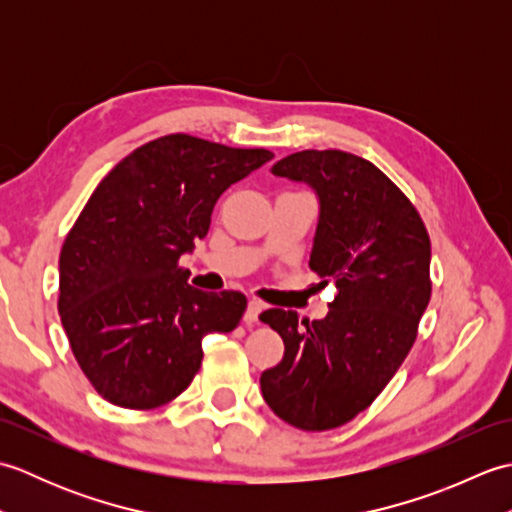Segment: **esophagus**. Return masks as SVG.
Returning <instances> with one entry per match:
<instances>
[{
  "label": "esophagus",
  "mask_w": 512,
  "mask_h": 512,
  "mask_svg": "<svg viewBox=\"0 0 512 512\" xmlns=\"http://www.w3.org/2000/svg\"><path fill=\"white\" fill-rule=\"evenodd\" d=\"M262 310H264V303H262V301L250 299V301H248V308H246V314H244V323H246V325L259 323V314H262Z\"/></svg>",
  "instance_id": "esophagus-1"
}]
</instances>
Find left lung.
<instances>
[{"label":"left lung","mask_w":512,"mask_h":512,"mask_svg":"<svg viewBox=\"0 0 512 512\" xmlns=\"http://www.w3.org/2000/svg\"><path fill=\"white\" fill-rule=\"evenodd\" d=\"M273 173L317 191L310 268L336 297L312 323L281 308L259 314L286 345L259 385L281 420L328 431L372 405L407 358L431 299V242L416 206L365 158L306 149Z\"/></svg>","instance_id":"obj_1"}]
</instances>
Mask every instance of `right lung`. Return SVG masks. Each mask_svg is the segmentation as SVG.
<instances>
[{
  "label": "right lung",
  "instance_id": "right-lung-1",
  "mask_svg": "<svg viewBox=\"0 0 512 512\" xmlns=\"http://www.w3.org/2000/svg\"><path fill=\"white\" fill-rule=\"evenodd\" d=\"M273 156L169 134L90 195L61 248L59 314L76 363L112 405H167L198 374L204 336L237 328L242 292L193 288L178 262L209 233L217 198Z\"/></svg>",
  "mask_w": 512,
  "mask_h": 512
}]
</instances>
